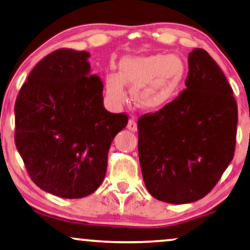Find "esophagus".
Masks as SVG:
<instances>
[{"label": "esophagus", "instance_id": "obj_1", "mask_svg": "<svg viewBox=\"0 0 250 250\" xmlns=\"http://www.w3.org/2000/svg\"><path fill=\"white\" fill-rule=\"evenodd\" d=\"M126 128H128V130H130V131L132 132H136L137 131V122L135 119H129L128 121V125H126Z\"/></svg>", "mask_w": 250, "mask_h": 250}]
</instances>
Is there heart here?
Returning <instances> with one entry per match:
<instances>
[{
  "label": "heart",
  "instance_id": "obj_1",
  "mask_svg": "<svg viewBox=\"0 0 250 250\" xmlns=\"http://www.w3.org/2000/svg\"><path fill=\"white\" fill-rule=\"evenodd\" d=\"M185 75V62L178 55H128L121 59L119 73L105 75V90L112 103L120 105L125 100V86L132 87L131 98L137 106L157 111L173 100Z\"/></svg>",
  "mask_w": 250,
  "mask_h": 250
}]
</instances>
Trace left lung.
<instances>
[{
  "label": "left lung",
  "mask_w": 250,
  "mask_h": 250,
  "mask_svg": "<svg viewBox=\"0 0 250 250\" xmlns=\"http://www.w3.org/2000/svg\"><path fill=\"white\" fill-rule=\"evenodd\" d=\"M186 89L154 114L138 120L140 168L147 190L170 204L205 197L233 159L238 107L212 56L188 55Z\"/></svg>",
  "instance_id": "obj_1"
}]
</instances>
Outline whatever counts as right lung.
<instances>
[{"label":"right lung","instance_id":"obj_1","mask_svg":"<svg viewBox=\"0 0 250 250\" xmlns=\"http://www.w3.org/2000/svg\"><path fill=\"white\" fill-rule=\"evenodd\" d=\"M86 51L61 48L35 65L16 100L17 149L41 189L83 198L104 180L107 154L128 117L103 104Z\"/></svg>","mask_w":250,"mask_h":250}]
</instances>
